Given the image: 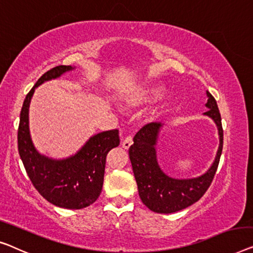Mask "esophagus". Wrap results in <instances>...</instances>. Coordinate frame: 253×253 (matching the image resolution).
Returning <instances> with one entry per match:
<instances>
[{"instance_id": "1", "label": "esophagus", "mask_w": 253, "mask_h": 253, "mask_svg": "<svg viewBox=\"0 0 253 253\" xmlns=\"http://www.w3.org/2000/svg\"><path fill=\"white\" fill-rule=\"evenodd\" d=\"M133 144V137L131 136H127L125 139H124L123 142V148L125 150H128L130 148V145Z\"/></svg>"}]
</instances>
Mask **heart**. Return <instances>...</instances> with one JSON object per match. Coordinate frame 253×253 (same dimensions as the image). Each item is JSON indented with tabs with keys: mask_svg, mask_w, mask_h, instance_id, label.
Segmentation results:
<instances>
[{
	"mask_svg": "<svg viewBox=\"0 0 253 253\" xmlns=\"http://www.w3.org/2000/svg\"><path fill=\"white\" fill-rule=\"evenodd\" d=\"M160 94H161L160 89H153L152 90V95L153 96H158V95H160Z\"/></svg>",
	"mask_w": 253,
	"mask_h": 253,
	"instance_id": "heart-1",
	"label": "heart"
}]
</instances>
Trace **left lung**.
Returning a JSON list of instances; mask_svg holds the SVG:
<instances>
[{"label": "left lung", "mask_w": 253, "mask_h": 253, "mask_svg": "<svg viewBox=\"0 0 253 253\" xmlns=\"http://www.w3.org/2000/svg\"><path fill=\"white\" fill-rule=\"evenodd\" d=\"M206 107L209 116L216 123L219 134V148L211 167L206 174L191 179L171 178L161 170L157 161V139L160 123H150L135 135L134 144L130 146L129 159L137 183L138 194L142 202L150 210L158 213H171L183 210L199 201L208 190L216 174L223 151V126L219 109L214 97L207 90Z\"/></svg>", "instance_id": "8db88e82"}]
</instances>
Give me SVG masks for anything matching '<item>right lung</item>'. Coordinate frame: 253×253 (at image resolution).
Instances as JSON below:
<instances>
[{
	"mask_svg": "<svg viewBox=\"0 0 253 253\" xmlns=\"http://www.w3.org/2000/svg\"><path fill=\"white\" fill-rule=\"evenodd\" d=\"M73 69L71 66L52 68L26 95L18 128V150L33 185L44 199L60 208L82 209L100 197L107 154L120 142L118 129L94 135L75 156L62 160L41 154L34 146L29 133V103L35 88Z\"/></svg>",
	"mask_w": 253,
	"mask_h": 253,
	"instance_id": "right-lung-1",
	"label": "right lung"
}]
</instances>
